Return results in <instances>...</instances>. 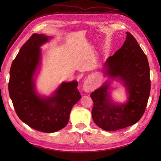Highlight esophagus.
<instances>
[{
    "instance_id": "1",
    "label": "esophagus",
    "mask_w": 161,
    "mask_h": 161,
    "mask_svg": "<svg viewBox=\"0 0 161 161\" xmlns=\"http://www.w3.org/2000/svg\"><path fill=\"white\" fill-rule=\"evenodd\" d=\"M83 90L86 92H90L92 90V85L91 83V80L90 79H87L83 85Z\"/></svg>"
}]
</instances>
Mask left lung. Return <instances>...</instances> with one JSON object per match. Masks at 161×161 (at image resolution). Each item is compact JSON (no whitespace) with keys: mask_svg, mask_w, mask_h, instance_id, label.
I'll return each mask as SVG.
<instances>
[{"mask_svg":"<svg viewBox=\"0 0 161 161\" xmlns=\"http://www.w3.org/2000/svg\"><path fill=\"white\" fill-rule=\"evenodd\" d=\"M126 35L123 46L105 62V73L109 80L90 95L93 101L92 119L106 131L124 129L138 122L144 113L150 95L147 57L134 37L129 32ZM113 80L121 81L125 86L128 99L124 104L112 100L109 91Z\"/></svg>","mask_w":161,"mask_h":161,"instance_id":"1","label":"left lung"}]
</instances>
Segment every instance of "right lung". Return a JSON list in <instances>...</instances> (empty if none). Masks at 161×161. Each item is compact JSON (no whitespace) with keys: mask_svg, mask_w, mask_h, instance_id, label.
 I'll list each match as a JSON object with an SVG mask.
<instances>
[{"mask_svg":"<svg viewBox=\"0 0 161 161\" xmlns=\"http://www.w3.org/2000/svg\"><path fill=\"white\" fill-rule=\"evenodd\" d=\"M52 38L33 34L13 60L8 82L9 95L19 119L33 129L46 133L64 128L72 107L81 98L76 80L62 82L49 97L37 93L36 76L42 62L40 47Z\"/></svg>","mask_w":161,"mask_h":161,"instance_id":"1","label":"right lung"}]
</instances>
